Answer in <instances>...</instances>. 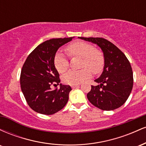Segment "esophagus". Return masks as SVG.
Segmentation results:
<instances>
[{"instance_id": "34e87169", "label": "esophagus", "mask_w": 146, "mask_h": 146, "mask_svg": "<svg viewBox=\"0 0 146 146\" xmlns=\"http://www.w3.org/2000/svg\"><path fill=\"white\" fill-rule=\"evenodd\" d=\"M79 86H80V84H75V85H71V87L73 88H76V87H78Z\"/></svg>"}]
</instances>
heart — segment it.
Here are the masks:
<instances>
[{"label":"heart","instance_id":"heart-1","mask_svg":"<svg viewBox=\"0 0 146 146\" xmlns=\"http://www.w3.org/2000/svg\"><path fill=\"white\" fill-rule=\"evenodd\" d=\"M66 51L70 56H78L82 58L81 66L84 68L78 71L71 70L64 75L62 81L66 84H80L90 78V70L94 74H98L103 69L104 64L103 53L95 49L94 46L89 43L75 42L66 46ZM54 66L60 73H64L67 70L68 59L62 52H58L55 55Z\"/></svg>","mask_w":146,"mask_h":146}]
</instances>
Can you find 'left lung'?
Returning a JSON list of instances; mask_svg holds the SVG:
<instances>
[{"mask_svg": "<svg viewBox=\"0 0 146 146\" xmlns=\"http://www.w3.org/2000/svg\"><path fill=\"white\" fill-rule=\"evenodd\" d=\"M80 39L97 44L102 49L104 66L102 75L95 80L87 98L95 106L103 110H113L121 106L128 100L133 86V73L128 60L121 50L102 38Z\"/></svg>", "mask_w": 146, "mask_h": 146, "instance_id": "8db88e82", "label": "left lung"}]
</instances>
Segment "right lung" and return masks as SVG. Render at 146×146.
<instances>
[{
  "instance_id": "1",
  "label": "right lung",
  "mask_w": 146,
  "mask_h": 146,
  "mask_svg": "<svg viewBox=\"0 0 146 146\" xmlns=\"http://www.w3.org/2000/svg\"><path fill=\"white\" fill-rule=\"evenodd\" d=\"M74 37L53 38L38 45L29 55L21 74V87L31 109L43 115H53L62 109L72 90L69 85L60 84L52 90L53 83L59 84V73L54 66V57L60 46Z\"/></svg>"
}]
</instances>
